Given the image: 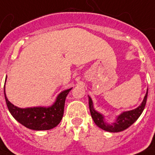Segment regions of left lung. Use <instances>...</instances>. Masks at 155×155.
I'll return each mask as SVG.
<instances>
[{
  "mask_svg": "<svg viewBox=\"0 0 155 155\" xmlns=\"http://www.w3.org/2000/svg\"><path fill=\"white\" fill-rule=\"evenodd\" d=\"M147 95H148V89H147V93L145 95L144 99L142 101V104L137 108H134L133 110L123 112L118 117H117L115 122L112 123V124H108L104 120V117L100 113H98L97 110H95L92 99H91V97H88V100H89L88 103H89L91 116L94 120L95 124L102 130L111 133L120 132V131L126 130L130 125H132L137 120V118L141 116L144 110L146 104H147Z\"/></svg>",
  "mask_w": 155,
  "mask_h": 155,
  "instance_id": "left-lung-1",
  "label": "left lung"
}]
</instances>
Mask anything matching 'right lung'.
Instances as JSON below:
<instances>
[{
	"label": "right lung",
	"mask_w": 155,
	"mask_h": 155,
	"mask_svg": "<svg viewBox=\"0 0 155 155\" xmlns=\"http://www.w3.org/2000/svg\"><path fill=\"white\" fill-rule=\"evenodd\" d=\"M6 82V81H5ZM72 88V87H71ZM71 88L64 90L58 95L56 101L49 107L21 108L8 101L4 87V94L9 113L16 120L33 130H48L59 124L63 116L66 97Z\"/></svg>",
	"instance_id": "1"
}]
</instances>
